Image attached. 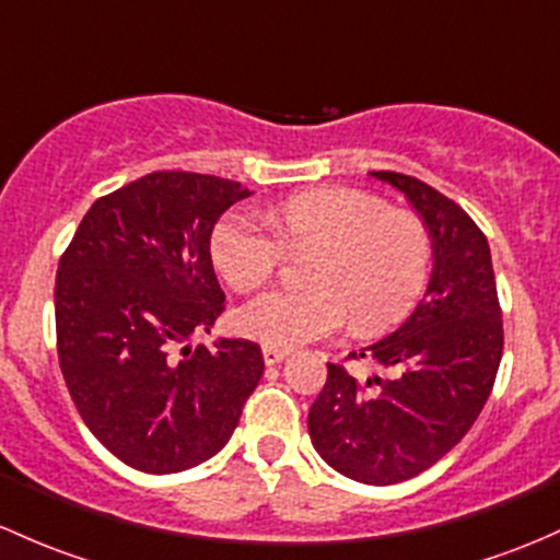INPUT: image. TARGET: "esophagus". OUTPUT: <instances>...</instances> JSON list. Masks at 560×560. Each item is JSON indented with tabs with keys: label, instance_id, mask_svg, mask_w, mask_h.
<instances>
[{
	"label": "esophagus",
	"instance_id": "obj_1",
	"mask_svg": "<svg viewBox=\"0 0 560 560\" xmlns=\"http://www.w3.org/2000/svg\"><path fill=\"white\" fill-rule=\"evenodd\" d=\"M287 354H290V351H284V349H270V346H265V349H262L265 364H279L281 359H287Z\"/></svg>",
	"mask_w": 560,
	"mask_h": 560
}]
</instances>
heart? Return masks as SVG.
I'll use <instances>...</instances> for the list:
<instances>
[{"label": "heart", "mask_w": 560, "mask_h": 560, "mask_svg": "<svg viewBox=\"0 0 560 560\" xmlns=\"http://www.w3.org/2000/svg\"><path fill=\"white\" fill-rule=\"evenodd\" d=\"M287 249L316 255L311 290H270L235 314V329L270 349H298L354 319L359 332L397 325L416 305L432 265L419 217L349 187L300 192L270 211H235L211 235V257L228 284L249 292L284 262Z\"/></svg>", "instance_id": "obj_1"}]
</instances>
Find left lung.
<instances>
[{"label": "left lung", "mask_w": 560, "mask_h": 560, "mask_svg": "<svg viewBox=\"0 0 560 560\" xmlns=\"http://www.w3.org/2000/svg\"><path fill=\"white\" fill-rule=\"evenodd\" d=\"M402 192L432 241V276L392 335L351 351L384 375L359 381L327 364L308 410L316 453L346 478L392 486L421 475L480 416L502 362V311L491 249L472 217L416 176L370 172Z\"/></svg>", "instance_id": "1"}]
</instances>
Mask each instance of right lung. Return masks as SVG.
Segmentation results:
<instances>
[{
    "instance_id": "obj_1",
    "label": "right lung",
    "mask_w": 560,
    "mask_h": 560,
    "mask_svg": "<svg viewBox=\"0 0 560 560\" xmlns=\"http://www.w3.org/2000/svg\"><path fill=\"white\" fill-rule=\"evenodd\" d=\"M246 196L220 176L147 174L98 198L58 262L63 381L98 443L139 472H185L220 453L262 378L252 340L187 346L222 314L211 231Z\"/></svg>"
}]
</instances>
